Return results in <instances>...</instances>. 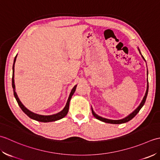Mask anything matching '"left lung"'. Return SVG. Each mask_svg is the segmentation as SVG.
I'll return each instance as SVG.
<instances>
[{
    "mask_svg": "<svg viewBox=\"0 0 160 160\" xmlns=\"http://www.w3.org/2000/svg\"><path fill=\"white\" fill-rule=\"evenodd\" d=\"M138 50L139 52H140V53L141 54V52H140V50L138 48ZM142 55V54H141ZM142 57L143 58V59L145 60L144 58L143 57V56H142ZM147 75H148V71H147ZM147 82H148V78H147ZM148 82H147V91H146V93H145V96L143 98V100H142V102L140 103V104L139 105V107L135 109L132 113H131L130 115H128L127 117H126L123 119H121V120H109V119H107V118H102V117H100L99 116V115H98L95 112L93 111L92 107H91V111H92V113L93 115V116L96 118V119H98V120H99L102 122H106V123H110V124H122V123H125V122H127L128 121H130L131 120H132V118H133L135 115H136L138 112L140 111V110L142 108V107L144 106V104L146 102V100H147V95H148Z\"/></svg>",
    "mask_w": 160,
    "mask_h": 160,
    "instance_id": "8db88e82",
    "label": "left lung"
}]
</instances>
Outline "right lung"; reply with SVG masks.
Segmentation results:
<instances>
[{"label": "right lung", "mask_w": 160, "mask_h": 160, "mask_svg": "<svg viewBox=\"0 0 160 160\" xmlns=\"http://www.w3.org/2000/svg\"><path fill=\"white\" fill-rule=\"evenodd\" d=\"M16 57L17 55L16 56L14 60H13V67H12V69H13V73H12V88H13V95H14V97L16 98V100L17 101V102H18L19 107H20V108L22 110V111L25 113L28 116H29L30 118L33 119V120H35L36 121H38V122H53V121H56V120H60V119L63 118L64 117H65L68 111H69V102L71 100V98L72 97V96L73 95L75 91H76V87L77 85L74 86V87L71 90L70 95L69 96V98H68L67 102V104L65 105V107L63 108V109L59 113H58L56 114H53V115H39V114H37L33 113V112H32L31 111H29V109H28L24 105L22 104L21 102L20 101L19 98L17 96V94L15 91V84H14V64H15V62H16Z\"/></svg>", "instance_id": "1"}]
</instances>
